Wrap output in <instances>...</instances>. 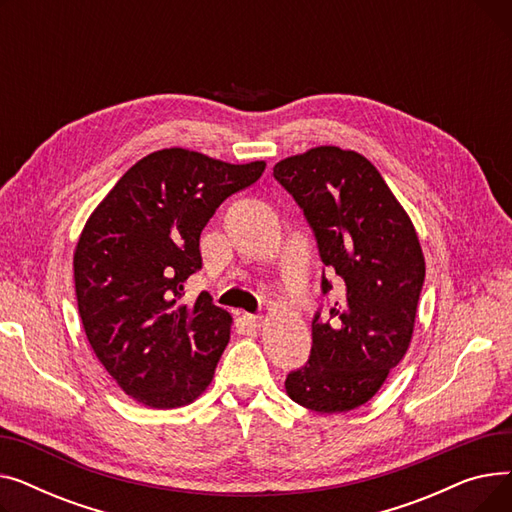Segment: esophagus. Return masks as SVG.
Returning a JSON list of instances; mask_svg holds the SVG:
<instances>
[{"label": "esophagus", "mask_w": 512, "mask_h": 512, "mask_svg": "<svg viewBox=\"0 0 512 512\" xmlns=\"http://www.w3.org/2000/svg\"><path fill=\"white\" fill-rule=\"evenodd\" d=\"M242 321H245V326H247L249 330H257V328H261V321H263V317H261V315L245 313V315H242Z\"/></svg>", "instance_id": "1"}]
</instances>
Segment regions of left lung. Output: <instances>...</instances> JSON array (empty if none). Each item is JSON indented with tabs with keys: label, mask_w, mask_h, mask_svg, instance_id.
Returning <instances> with one entry per match:
<instances>
[{
	"label": "left lung",
	"mask_w": 512,
	"mask_h": 512,
	"mask_svg": "<svg viewBox=\"0 0 512 512\" xmlns=\"http://www.w3.org/2000/svg\"><path fill=\"white\" fill-rule=\"evenodd\" d=\"M299 203L328 274L344 297L311 324L309 361L290 371L288 396L317 413L357 409L407 355L425 259L413 222L382 174L357 151L315 147L274 166ZM321 276V292L332 282Z\"/></svg>",
	"instance_id": "1"
}]
</instances>
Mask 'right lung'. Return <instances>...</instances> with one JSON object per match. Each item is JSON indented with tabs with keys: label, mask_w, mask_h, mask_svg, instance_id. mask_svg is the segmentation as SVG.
Returning a JSON list of instances; mask_svg holds the SVG:
<instances>
[{
	"label": "right lung",
	"mask_w": 512,
	"mask_h": 512,
	"mask_svg": "<svg viewBox=\"0 0 512 512\" xmlns=\"http://www.w3.org/2000/svg\"><path fill=\"white\" fill-rule=\"evenodd\" d=\"M265 161L226 164L180 147L137 161L97 205L74 251L78 313L116 384L151 409L193 402L213 378L232 317L207 292L184 303L201 270L199 238Z\"/></svg>",
	"instance_id": "add662e5"
}]
</instances>
